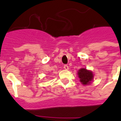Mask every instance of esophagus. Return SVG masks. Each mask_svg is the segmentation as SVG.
I'll return each mask as SVG.
<instances>
[{
	"instance_id": "1",
	"label": "esophagus",
	"mask_w": 121,
	"mask_h": 121,
	"mask_svg": "<svg viewBox=\"0 0 121 121\" xmlns=\"http://www.w3.org/2000/svg\"><path fill=\"white\" fill-rule=\"evenodd\" d=\"M63 68H64L65 70H68V69H69V66H68L67 65H65L64 66H63Z\"/></svg>"
}]
</instances>
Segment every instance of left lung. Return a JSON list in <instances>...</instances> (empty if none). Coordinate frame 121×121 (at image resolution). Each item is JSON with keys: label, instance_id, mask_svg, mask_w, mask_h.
Here are the masks:
<instances>
[{"label": "left lung", "instance_id": "8db88e82", "mask_svg": "<svg viewBox=\"0 0 121 121\" xmlns=\"http://www.w3.org/2000/svg\"><path fill=\"white\" fill-rule=\"evenodd\" d=\"M78 76L80 82L83 85L90 84L94 78V74L92 71L86 70V68H80L78 72Z\"/></svg>", "mask_w": 121, "mask_h": 121}]
</instances>
